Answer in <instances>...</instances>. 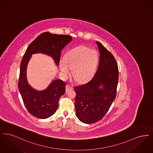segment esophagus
<instances>
[{
    "instance_id": "obj_1",
    "label": "esophagus",
    "mask_w": 153,
    "mask_h": 153,
    "mask_svg": "<svg viewBox=\"0 0 153 153\" xmlns=\"http://www.w3.org/2000/svg\"><path fill=\"white\" fill-rule=\"evenodd\" d=\"M72 88L71 87V86H69L68 85H66V93L69 92V91H72Z\"/></svg>"
}]
</instances>
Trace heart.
Instances as JSON below:
<instances>
[{"label": "heart", "mask_w": 153, "mask_h": 153, "mask_svg": "<svg viewBox=\"0 0 153 153\" xmlns=\"http://www.w3.org/2000/svg\"><path fill=\"white\" fill-rule=\"evenodd\" d=\"M99 62V55L94 49L79 46L66 54L65 58L59 61L60 71L64 76H68L71 68L74 79L79 82L89 80L95 74Z\"/></svg>", "instance_id": "obj_1"}]
</instances>
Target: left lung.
I'll use <instances>...</instances> for the list:
<instances>
[{
    "instance_id": "8db88e82",
    "label": "left lung",
    "mask_w": 153,
    "mask_h": 153,
    "mask_svg": "<svg viewBox=\"0 0 153 153\" xmlns=\"http://www.w3.org/2000/svg\"><path fill=\"white\" fill-rule=\"evenodd\" d=\"M100 53L95 75L87 83L74 88L76 115L84 123H96L107 114L117 95L119 71L113 55L96 41Z\"/></svg>"
}]
</instances>
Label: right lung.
Returning a JSON list of instances; mask_svg holds the SVG:
<instances>
[{
  "label": "right lung",
  "instance_id": "right-lung-1",
  "mask_svg": "<svg viewBox=\"0 0 153 153\" xmlns=\"http://www.w3.org/2000/svg\"><path fill=\"white\" fill-rule=\"evenodd\" d=\"M72 40V38L70 36L45 32L30 44L23 57L20 66L18 89L26 108L34 117L46 119L56 112L59 98L65 93L66 84L62 80L56 79L52 80L48 87L42 91H38L32 87L28 83L26 74L31 56L42 53L51 56L58 66L61 51Z\"/></svg>",
  "mask_w": 153,
  "mask_h": 153
}]
</instances>
